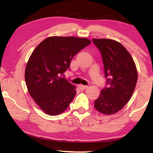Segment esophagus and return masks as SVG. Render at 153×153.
<instances>
[{
    "mask_svg": "<svg viewBox=\"0 0 153 153\" xmlns=\"http://www.w3.org/2000/svg\"><path fill=\"white\" fill-rule=\"evenodd\" d=\"M87 87H88V86H85V85H82V84H80L78 86V88L81 90H84V89H86Z\"/></svg>",
    "mask_w": 153,
    "mask_h": 153,
    "instance_id": "1",
    "label": "esophagus"
}]
</instances>
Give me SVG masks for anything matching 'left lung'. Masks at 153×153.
<instances>
[{"mask_svg":"<svg viewBox=\"0 0 153 153\" xmlns=\"http://www.w3.org/2000/svg\"><path fill=\"white\" fill-rule=\"evenodd\" d=\"M101 53L107 85L94 101V107L105 115H113L122 109L135 89L138 72L129 52L117 41L92 40Z\"/></svg>","mask_w":153,"mask_h":153,"instance_id":"left-lung-1","label":"left lung"}]
</instances>
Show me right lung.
Returning a JSON list of instances; mask_svg holds the SVG:
<instances>
[{
	"instance_id": "obj_1",
	"label": "right lung",
	"mask_w": 153,
	"mask_h": 153,
	"mask_svg": "<svg viewBox=\"0 0 153 153\" xmlns=\"http://www.w3.org/2000/svg\"><path fill=\"white\" fill-rule=\"evenodd\" d=\"M90 43L85 38L51 36L33 51L25 80L30 96L46 114L59 115L74 100L76 87L62 76L74 56Z\"/></svg>"
}]
</instances>
